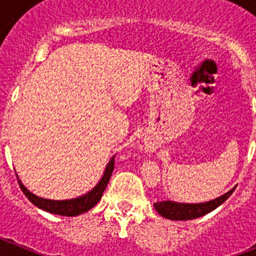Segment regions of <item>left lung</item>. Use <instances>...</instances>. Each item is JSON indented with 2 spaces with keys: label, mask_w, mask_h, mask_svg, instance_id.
I'll return each mask as SVG.
<instances>
[{
  "label": "left lung",
  "mask_w": 256,
  "mask_h": 256,
  "mask_svg": "<svg viewBox=\"0 0 256 256\" xmlns=\"http://www.w3.org/2000/svg\"><path fill=\"white\" fill-rule=\"evenodd\" d=\"M234 188H232L227 194L216 198V200L201 202V204H180V202H173V201H160V202H155L154 206H155L156 212H159L160 216L166 219H170V220H190V219L200 218V216L216 209L219 205L223 204L234 194Z\"/></svg>",
  "instance_id": "obj_1"
}]
</instances>
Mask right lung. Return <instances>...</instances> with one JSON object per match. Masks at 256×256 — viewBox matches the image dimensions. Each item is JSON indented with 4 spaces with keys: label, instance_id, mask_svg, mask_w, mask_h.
I'll list each match as a JSON object with an SVG mask.
<instances>
[{
    "label": "right lung",
    "instance_id": "1",
    "mask_svg": "<svg viewBox=\"0 0 256 256\" xmlns=\"http://www.w3.org/2000/svg\"><path fill=\"white\" fill-rule=\"evenodd\" d=\"M114 158L108 162V166L105 169L102 178L98 182L96 187L92 191H90L86 195L80 196V198H72V200H62V201H55V200H47V198H38V196L33 195L32 192H29L26 187L22 186V183L18 178L19 186L22 191L24 192V195L29 198L32 204H34L40 209L46 210V212H52V214H58V216H76L79 214L88 212L90 209L94 206V205L100 201L102 198V194L105 191L106 186H108L110 177H112V170H114ZM18 177V176H16Z\"/></svg>",
    "mask_w": 256,
    "mask_h": 256
}]
</instances>
